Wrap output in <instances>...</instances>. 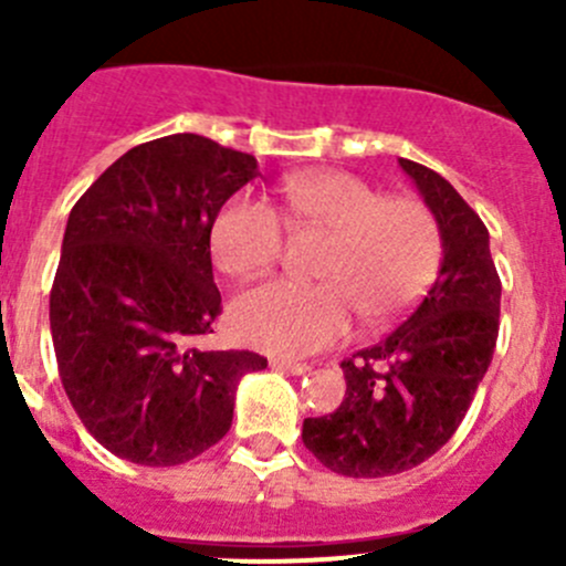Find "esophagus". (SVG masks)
Here are the masks:
<instances>
[{
    "instance_id": "obj_1",
    "label": "esophagus",
    "mask_w": 566,
    "mask_h": 566,
    "mask_svg": "<svg viewBox=\"0 0 566 566\" xmlns=\"http://www.w3.org/2000/svg\"><path fill=\"white\" fill-rule=\"evenodd\" d=\"M271 369H276V373H287V375H304L310 373V364L290 361V358H271Z\"/></svg>"
}]
</instances>
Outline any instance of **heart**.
<instances>
[{
	"label": "heart",
	"instance_id": "1",
	"mask_svg": "<svg viewBox=\"0 0 566 566\" xmlns=\"http://www.w3.org/2000/svg\"><path fill=\"white\" fill-rule=\"evenodd\" d=\"M282 199L293 230L328 235L315 265L319 282H271L243 293L232 323L249 345L306 356L342 339L353 310L380 323L430 284L441 260V230L419 199H389L347 172L287 177ZM210 249L230 276H262L282 256L284 224L262 199L235 197L216 216Z\"/></svg>",
	"mask_w": 566,
	"mask_h": 566
}]
</instances>
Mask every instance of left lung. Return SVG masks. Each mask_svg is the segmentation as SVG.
I'll use <instances>...</instances> for the list:
<instances>
[{"instance_id":"left-lung-1","label":"left lung","mask_w":566,"mask_h":566,"mask_svg":"<svg viewBox=\"0 0 566 566\" xmlns=\"http://www.w3.org/2000/svg\"><path fill=\"white\" fill-rule=\"evenodd\" d=\"M441 230L438 279L378 345L342 361L347 391L328 416L304 419V447L334 473L378 479L438 452L493 361L501 279L490 235L449 180L399 158Z\"/></svg>"}]
</instances>
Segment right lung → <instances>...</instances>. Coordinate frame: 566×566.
<instances>
[{
    "label": "right lung",
    "mask_w": 566,
    "mask_h": 566,
    "mask_svg": "<svg viewBox=\"0 0 566 566\" xmlns=\"http://www.w3.org/2000/svg\"><path fill=\"white\" fill-rule=\"evenodd\" d=\"M256 158L197 134L130 147L73 205L51 287V339L90 436L136 465H180L232 424L268 358L202 350L221 315L210 230Z\"/></svg>",
    "instance_id": "1"
}]
</instances>
